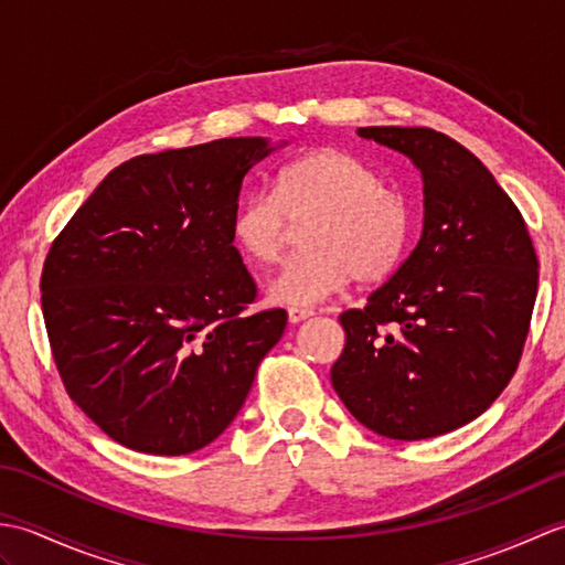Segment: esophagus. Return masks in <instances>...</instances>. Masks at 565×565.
<instances>
[{
    "label": "esophagus",
    "mask_w": 565,
    "mask_h": 565,
    "mask_svg": "<svg viewBox=\"0 0 565 565\" xmlns=\"http://www.w3.org/2000/svg\"><path fill=\"white\" fill-rule=\"evenodd\" d=\"M310 316H316L310 308H289V322H294V326H296V322L308 320Z\"/></svg>",
    "instance_id": "obj_1"
}]
</instances>
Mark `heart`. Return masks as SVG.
Listing matches in <instances>:
<instances>
[{"label": "heart", "instance_id": "obj_1", "mask_svg": "<svg viewBox=\"0 0 565 565\" xmlns=\"http://www.w3.org/2000/svg\"><path fill=\"white\" fill-rule=\"evenodd\" d=\"M308 223L303 247L269 284L274 303L310 308L350 281H381L401 267L413 237L407 199L381 184L374 167L342 148H320L284 164L274 191H252L233 215L239 252L271 267L289 243L291 223Z\"/></svg>", "mask_w": 565, "mask_h": 565}]
</instances>
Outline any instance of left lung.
Returning <instances> with one entry per match:
<instances>
[{
    "instance_id": "left-lung-1",
    "label": "left lung",
    "mask_w": 565,
    "mask_h": 565,
    "mask_svg": "<svg viewBox=\"0 0 565 565\" xmlns=\"http://www.w3.org/2000/svg\"><path fill=\"white\" fill-rule=\"evenodd\" d=\"M362 138L413 160L423 237L364 308L340 316L332 386L388 439H429L488 411L518 371L539 259L520 209L483 162L431 128L369 126Z\"/></svg>"
}]
</instances>
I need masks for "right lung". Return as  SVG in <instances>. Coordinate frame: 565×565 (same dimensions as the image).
Listing matches in <instances>:
<instances>
[{"label": "right lung", "mask_w": 565, "mask_h": 565, "mask_svg": "<svg viewBox=\"0 0 565 565\" xmlns=\"http://www.w3.org/2000/svg\"><path fill=\"white\" fill-rule=\"evenodd\" d=\"M274 148L221 138L118 164L53 239L43 320L67 395L124 447L182 456L233 423L286 310L249 313L233 245L243 179Z\"/></svg>", "instance_id": "obj_1"}]
</instances>
